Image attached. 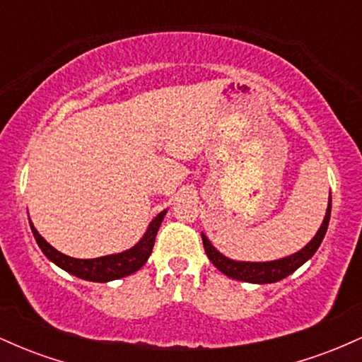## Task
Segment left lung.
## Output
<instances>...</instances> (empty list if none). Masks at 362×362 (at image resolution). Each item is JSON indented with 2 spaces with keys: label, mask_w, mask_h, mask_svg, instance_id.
Listing matches in <instances>:
<instances>
[{
  "label": "left lung",
  "mask_w": 362,
  "mask_h": 362,
  "mask_svg": "<svg viewBox=\"0 0 362 362\" xmlns=\"http://www.w3.org/2000/svg\"><path fill=\"white\" fill-rule=\"evenodd\" d=\"M330 211H332V197L328 199V207L327 214L323 218L322 226L317 231V235L313 236V240L306 245L305 248H301L300 252L293 253V255L284 257V259L272 260V262H236L224 257L223 253H219L216 248L211 245L206 235H202V243H204V250L209 257V260L213 262L216 267L221 271L224 276L231 277L236 281H245V282H253V284H269V282H277L284 277H288L289 274H293L298 267H301L306 260L311 259L315 255V252L318 250L320 243H322L323 236L327 233L328 221H330Z\"/></svg>",
  "instance_id": "left-lung-1"
}]
</instances>
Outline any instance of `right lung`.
I'll return each instance as SVG.
<instances>
[{"instance_id":"obj_1","label":"right lung","mask_w":362,"mask_h":362,"mask_svg":"<svg viewBox=\"0 0 362 362\" xmlns=\"http://www.w3.org/2000/svg\"><path fill=\"white\" fill-rule=\"evenodd\" d=\"M165 214H167V211H161V213L149 223L146 233H144L143 238H141L132 248H129V250L122 253H115V255L98 257V259L88 260L73 259V257H68L64 255V253L57 252L56 248L51 247V245L39 235V231L35 230L32 223L30 228L32 233L35 236V242L40 247V250L44 252V255L47 257L49 260H52L56 265H59L61 269H64L66 272L73 274V276L85 281L109 282L139 271V269L146 264L148 257L151 255L153 245H155L158 228H160L161 221H163Z\"/></svg>"}]
</instances>
